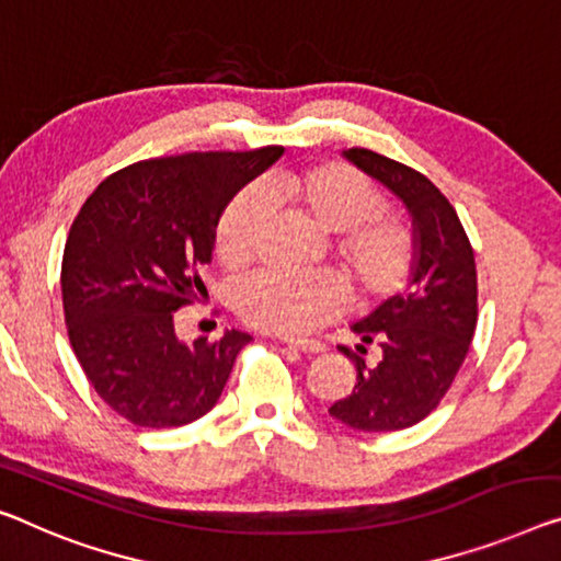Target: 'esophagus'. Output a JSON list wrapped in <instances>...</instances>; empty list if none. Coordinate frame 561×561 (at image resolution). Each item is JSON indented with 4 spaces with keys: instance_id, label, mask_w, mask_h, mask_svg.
<instances>
[{
    "instance_id": "1",
    "label": "esophagus",
    "mask_w": 561,
    "mask_h": 561,
    "mask_svg": "<svg viewBox=\"0 0 561 561\" xmlns=\"http://www.w3.org/2000/svg\"><path fill=\"white\" fill-rule=\"evenodd\" d=\"M287 342L289 347H295V350H299V353H305V355H320V353H324V347L322 342H317V340H284Z\"/></svg>"
}]
</instances>
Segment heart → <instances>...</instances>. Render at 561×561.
Instances as JSON below:
<instances>
[{
	"mask_svg": "<svg viewBox=\"0 0 561 561\" xmlns=\"http://www.w3.org/2000/svg\"><path fill=\"white\" fill-rule=\"evenodd\" d=\"M270 196L314 229L334 233V259L363 297L388 295L405 279L413 252L411 233L398 221L382 219L386 198L360 173L340 163L274 173L264 188H241L216 224V252L231 270L254 259L272 216ZM237 309L256 330L299 337L340 314L342 291L324 274L287 277L264 272L237 289Z\"/></svg>",
	"mask_w": 561,
	"mask_h": 561,
	"instance_id": "obj_1",
	"label": "heart"
}]
</instances>
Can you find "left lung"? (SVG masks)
I'll return each instance as SVG.
<instances>
[{"instance_id": "left-lung-1", "label": "left lung", "mask_w": 561, "mask_h": 561, "mask_svg": "<svg viewBox=\"0 0 561 561\" xmlns=\"http://www.w3.org/2000/svg\"><path fill=\"white\" fill-rule=\"evenodd\" d=\"M342 156L403 201L413 264L408 287L353 324L355 350L340 347L355 363L357 382L330 415L355 431H403L436 411L471 347L479 317L473 249L456 208L423 173L367 148ZM370 348L376 360L367 364Z\"/></svg>"}]
</instances>
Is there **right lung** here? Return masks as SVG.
Here are the masks:
<instances>
[{
  "instance_id": "obj_1",
  "label": "right lung",
  "mask_w": 561,
  "mask_h": 561,
  "mask_svg": "<svg viewBox=\"0 0 561 561\" xmlns=\"http://www.w3.org/2000/svg\"><path fill=\"white\" fill-rule=\"evenodd\" d=\"M284 153L208 150L150 158L107 175L82 204L62 254V309L90 386L140 428L206 415L249 334L183 342L173 312L206 295L216 224L229 201Z\"/></svg>"
}]
</instances>
